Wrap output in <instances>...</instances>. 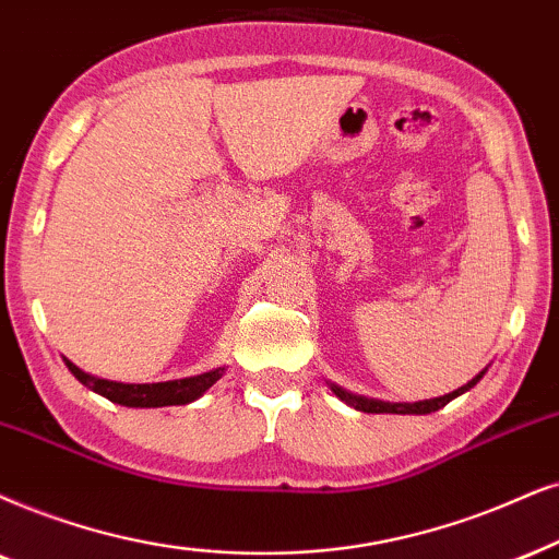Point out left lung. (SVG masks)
I'll use <instances>...</instances> for the list:
<instances>
[{"label": "left lung", "instance_id": "left-lung-1", "mask_svg": "<svg viewBox=\"0 0 559 559\" xmlns=\"http://www.w3.org/2000/svg\"><path fill=\"white\" fill-rule=\"evenodd\" d=\"M485 371L487 369H483L477 373L475 379L472 381H467V384L464 386H459V390H454V392H449V394H443V397H433V400H420V402H384V400H371V397H361V394H353V392H348V390H343V386H337V384H332L330 381V390L337 394V397H341L345 405H350L353 409H361V413H397V415H428V413H436V409H441L443 405H449L451 400L454 397H459V394H464V392H469L472 386L477 384L479 379L485 377Z\"/></svg>", "mask_w": 559, "mask_h": 559}]
</instances>
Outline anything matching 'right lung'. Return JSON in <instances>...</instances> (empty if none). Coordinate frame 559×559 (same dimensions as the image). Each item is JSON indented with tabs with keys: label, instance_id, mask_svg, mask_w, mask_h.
<instances>
[{
	"label": "right lung",
	"instance_id": "add662e5",
	"mask_svg": "<svg viewBox=\"0 0 559 559\" xmlns=\"http://www.w3.org/2000/svg\"><path fill=\"white\" fill-rule=\"evenodd\" d=\"M63 364L69 366V371H72L74 377L87 386V390L103 394L105 400L116 402V405H123V407L188 405V402H195L198 397H203L206 390H211V386L224 377V371H227L224 366H218V369L203 371L198 373V377L157 381V384H123V381L92 377V373L82 371L80 366H74L69 358H63Z\"/></svg>",
	"mask_w": 559,
	"mask_h": 559
}]
</instances>
